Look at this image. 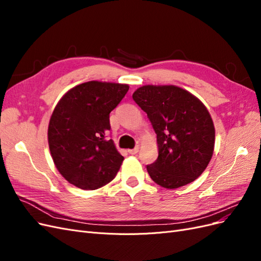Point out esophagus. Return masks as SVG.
I'll use <instances>...</instances> for the list:
<instances>
[{"label":"esophagus","instance_id":"obj_1","mask_svg":"<svg viewBox=\"0 0 261 261\" xmlns=\"http://www.w3.org/2000/svg\"><path fill=\"white\" fill-rule=\"evenodd\" d=\"M138 150H139V146H136L134 149H128V153L129 154H136L138 152Z\"/></svg>","mask_w":261,"mask_h":261}]
</instances>
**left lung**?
Segmentation results:
<instances>
[{"label":"left lung","instance_id":"1","mask_svg":"<svg viewBox=\"0 0 261 261\" xmlns=\"http://www.w3.org/2000/svg\"><path fill=\"white\" fill-rule=\"evenodd\" d=\"M133 99L147 113L156 134L159 155L147 171L154 183L178 188L206 170L215 149L216 130L202 102L174 85H146Z\"/></svg>","mask_w":261,"mask_h":261}]
</instances>
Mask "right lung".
<instances>
[{
    "label": "right lung",
    "instance_id": "obj_1",
    "mask_svg": "<svg viewBox=\"0 0 261 261\" xmlns=\"http://www.w3.org/2000/svg\"><path fill=\"white\" fill-rule=\"evenodd\" d=\"M128 89L126 84L91 81L75 86L58 102L48 141L55 167L68 183L93 191L115 177L124 156L107 139L110 113Z\"/></svg>",
    "mask_w": 261,
    "mask_h": 261
}]
</instances>
